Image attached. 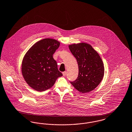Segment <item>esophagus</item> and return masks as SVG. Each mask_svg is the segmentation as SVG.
<instances>
[{"label": "esophagus", "instance_id": "1", "mask_svg": "<svg viewBox=\"0 0 132 132\" xmlns=\"http://www.w3.org/2000/svg\"><path fill=\"white\" fill-rule=\"evenodd\" d=\"M62 73H63V75L64 76H66V75L67 72H66V71H64V72H63Z\"/></svg>", "mask_w": 132, "mask_h": 132}]
</instances>
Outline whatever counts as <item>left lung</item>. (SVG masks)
<instances>
[{"label": "left lung", "mask_w": 132, "mask_h": 132, "mask_svg": "<svg viewBox=\"0 0 132 132\" xmlns=\"http://www.w3.org/2000/svg\"><path fill=\"white\" fill-rule=\"evenodd\" d=\"M69 48L77 60L79 69L77 79L70 83L80 92H89L99 85L103 79V62L97 51L88 43L73 44L69 45Z\"/></svg>", "instance_id": "8db88e82"}]
</instances>
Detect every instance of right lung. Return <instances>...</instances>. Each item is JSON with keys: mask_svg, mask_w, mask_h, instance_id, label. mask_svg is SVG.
Returning a JSON list of instances; mask_svg holds the SVG:
<instances>
[{"mask_svg": "<svg viewBox=\"0 0 132 132\" xmlns=\"http://www.w3.org/2000/svg\"><path fill=\"white\" fill-rule=\"evenodd\" d=\"M60 44L55 39H42L35 43L24 55L22 74L27 84L35 90H46L54 85L58 78L63 76L53 57Z\"/></svg>", "mask_w": 132, "mask_h": 132, "instance_id": "1", "label": "right lung"}]
</instances>
